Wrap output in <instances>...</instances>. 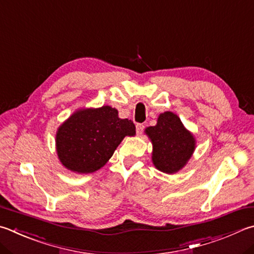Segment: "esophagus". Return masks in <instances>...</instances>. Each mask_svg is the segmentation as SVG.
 <instances>
[{
    "instance_id": "esophagus-1",
    "label": "esophagus",
    "mask_w": 254,
    "mask_h": 254,
    "mask_svg": "<svg viewBox=\"0 0 254 254\" xmlns=\"http://www.w3.org/2000/svg\"><path fill=\"white\" fill-rule=\"evenodd\" d=\"M135 127H136V134H139V135L142 134L143 131H144V128H145L144 124H142V123H137Z\"/></svg>"
}]
</instances>
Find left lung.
I'll list each match as a JSON object with an SVG mask.
<instances>
[{"mask_svg":"<svg viewBox=\"0 0 254 254\" xmlns=\"http://www.w3.org/2000/svg\"><path fill=\"white\" fill-rule=\"evenodd\" d=\"M145 132L153 144L152 161L155 168L162 172L179 171L194 151V137L184 128L178 115L172 112L160 114L156 126L147 127Z\"/></svg>","mask_w":254,"mask_h":254,"instance_id":"left-lung-1","label":"left lung"}]
</instances>
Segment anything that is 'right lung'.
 <instances>
[{
	"label": "right lung",
	"instance_id": "obj_1",
	"mask_svg": "<svg viewBox=\"0 0 254 254\" xmlns=\"http://www.w3.org/2000/svg\"><path fill=\"white\" fill-rule=\"evenodd\" d=\"M134 134V123L109 105L80 110L59 127L58 155L71 171L91 173L108 162L124 136Z\"/></svg>",
	"mask_w": 254,
	"mask_h": 254
}]
</instances>
